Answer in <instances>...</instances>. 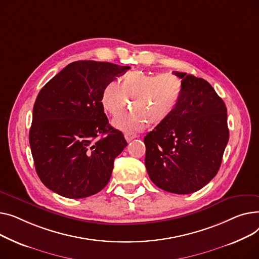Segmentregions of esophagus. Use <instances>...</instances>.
Returning <instances> with one entry per match:
<instances>
[{"mask_svg": "<svg viewBox=\"0 0 259 259\" xmlns=\"http://www.w3.org/2000/svg\"><path fill=\"white\" fill-rule=\"evenodd\" d=\"M137 134H135V133H125L124 134V138H125V140L127 141V142H130V141H132L133 139H135V138H137Z\"/></svg>", "mask_w": 259, "mask_h": 259, "instance_id": "1", "label": "esophagus"}]
</instances>
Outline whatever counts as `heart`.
Here are the masks:
<instances>
[{
  "instance_id": "obj_1",
  "label": "heart",
  "mask_w": 259,
  "mask_h": 259,
  "mask_svg": "<svg viewBox=\"0 0 259 259\" xmlns=\"http://www.w3.org/2000/svg\"><path fill=\"white\" fill-rule=\"evenodd\" d=\"M182 95V82L170 73L149 74L134 71L125 74L121 84L111 80L103 87L101 104L105 112L116 116L128 104L134 111L121 114L113 120L115 127L124 132L142 130L147 122L160 124L168 118Z\"/></svg>"
}]
</instances>
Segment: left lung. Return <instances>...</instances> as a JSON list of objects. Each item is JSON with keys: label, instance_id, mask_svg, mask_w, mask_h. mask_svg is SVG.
I'll return each mask as SVG.
<instances>
[{"label": "left lung", "instance_id": "obj_1", "mask_svg": "<svg viewBox=\"0 0 259 259\" xmlns=\"http://www.w3.org/2000/svg\"><path fill=\"white\" fill-rule=\"evenodd\" d=\"M172 73L182 80V95L172 114L144 137L145 167L159 188L188 194L220 169L229 140L227 108L205 79Z\"/></svg>", "mask_w": 259, "mask_h": 259}]
</instances>
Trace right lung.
Returning a JSON list of instances; mask_svg holds the SVG:
<instances>
[{
  "mask_svg": "<svg viewBox=\"0 0 259 259\" xmlns=\"http://www.w3.org/2000/svg\"><path fill=\"white\" fill-rule=\"evenodd\" d=\"M130 67L78 60L39 91L29 143L42 184L69 199H82L109 183L114 160L127 145L101 104L103 87Z\"/></svg>",
  "mask_w": 259,
  "mask_h": 259,
  "instance_id": "obj_1",
  "label": "right lung"
}]
</instances>
